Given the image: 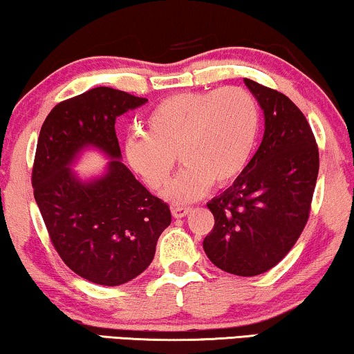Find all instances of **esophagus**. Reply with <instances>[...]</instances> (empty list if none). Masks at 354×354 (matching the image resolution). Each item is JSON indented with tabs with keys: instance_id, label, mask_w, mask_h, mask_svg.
<instances>
[{
	"instance_id": "1",
	"label": "esophagus",
	"mask_w": 354,
	"mask_h": 354,
	"mask_svg": "<svg viewBox=\"0 0 354 354\" xmlns=\"http://www.w3.org/2000/svg\"><path fill=\"white\" fill-rule=\"evenodd\" d=\"M190 212H192L190 206H174L172 207V216L176 217V219H182V217L188 216Z\"/></svg>"
}]
</instances>
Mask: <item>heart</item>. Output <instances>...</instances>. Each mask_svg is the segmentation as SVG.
<instances>
[{
	"label": "heart",
	"mask_w": 354,
	"mask_h": 354,
	"mask_svg": "<svg viewBox=\"0 0 354 354\" xmlns=\"http://www.w3.org/2000/svg\"><path fill=\"white\" fill-rule=\"evenodd\" d=\"M145 124L147 133L125 138V161L149 188L161 190L178 156L185 167L164 195L185 205L206 195L212 183L224 187L240 176L258 138L259 109L240 86L188 91L161 101Z\"/></svg>",
	"instance_id": "b5f03b06"
}]
</instances>
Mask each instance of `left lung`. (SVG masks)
<instances>
[{"label":"left lung","instance_id":"1","mask_svg":"<svg viewBox=\"0 0 354 354\" xmlns=\"http://www.w3.org/2000/svg\"><path fill=\"white\" fill-rule=\"evenodd\" d=\"M264 113V137L234 185L207 203L214 227L203 241L211 263L253 277L282 261L306 225L319 149L304 114L288 96L245 79Z\"/></svg>","mask_w":354,"mask_h":354}]
</instances>
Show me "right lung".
Masks as SVG:
<instances>
[{
  "label": "right lung",
  "mask_w": 354,
  "mask_h": 354,
  "mask_svg": "<svg viewBox=\"0 0 354 354\" xmlns=\"http://www.w3.org/2000/svg\"><path fill=\"white\" fill-rule=\"evenodd\" d=\"M147 98L96 86L56 104L41 125L32 171L33 196L51 243L69 269L118 287L151 264L171 209L120 162L115 119ZM86 147L111 161L103 176L82 181L70 166Z\"/></svg>",
  "instance_id": "add662e5"
}]
</instances>
